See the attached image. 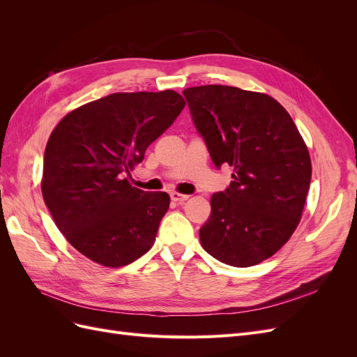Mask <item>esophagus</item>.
Masks as SVG:
<instances>
[{"mask_svg":"<svg viewBox=\"0 0 357 357\" xmlns=\"http://www.w3.org/2000/svg\"><path fill=\"white\" fill-rule=\"evenodd\" d=\"M169 197H171L172 201L178 202V204H183V202L189 199V195H183V193H178V192H171Z\"/></svg>","mask_w":357,"mask_h":357,"instance_id":"1","label":"esophagus"}]
</instances>
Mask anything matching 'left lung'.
<instances>
[{"label": "left lung", "mask_w": 357, "mask_h": 357, "mask_svg": "<svg viewBox=\"0 0 357 357\" xmlns=\"http://www.w3.org/2000/svg\"><path fill=\"white\" fill-rule=\"evenodd\" d=\"M183 95L215 168H234L231 185L211 197V214L199 229L204 250L231 266L262 262L301 220L311 181L304 139L269 95L222 84Z\"/></svg>", "instance_id": "obj_1"}]
</instances>
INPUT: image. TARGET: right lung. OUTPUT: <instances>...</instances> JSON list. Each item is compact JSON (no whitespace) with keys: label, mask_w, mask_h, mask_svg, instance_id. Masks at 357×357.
<instances>
[{"label":"right lung","mask_w":357,"mask_h":357,"mask_svg":"<svg viewBox=\"0 0 357 357\" xmlns=\"http://www.w3.org/2000/svg\"><path fill=\"white\" fill-rule=\"evenodd\" d=\"M183 107L174 91L112 93L53 129L43 159V198L58 229L91 261L125 266L153 245L168 193L132 188L125 174Z\"/></svg>","instance_id":"right-lung-1"}]
</instances>
